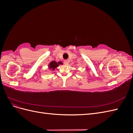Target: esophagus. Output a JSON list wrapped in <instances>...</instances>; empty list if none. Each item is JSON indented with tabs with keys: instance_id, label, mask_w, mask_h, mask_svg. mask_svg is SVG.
<instances>
[{
	"instance_id": "obj_1",
	"label": "esophagus",
	"mask_w": 133,
	"mask_h": 133,
	"mask_svg": "<svg viewBox=\"0 0 133 133\" xmlns=\"http://www.w3.org/2000/svg\"><path fill=\"white\" fill-rule=\"evenodd\" d=\"M64 64H65V65H68V64H69V62H68L67 60H64Z\"/></svg>"
}]
</instances>
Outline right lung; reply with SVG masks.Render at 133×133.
Here are the masks:
<instances>
[{
	"mask_svg": "<svg viewBox=\"0 0 133 133\" xmlns=\"http://www.w3.org/2000/svg\"><path fill=\"white\" fill-rule=\"evenodd\" d=\"M59 64H62V63L60 62H59L58 63H57L55 61L51 62L49 64V68H51V69L53 70H54L55 68H56L57 66H58Z\"/></svg>",
	"mask_w": 133,
	"mask_h": 133,
	"instance_id": "1",
	"label": "right lung"
}]
</instances>
